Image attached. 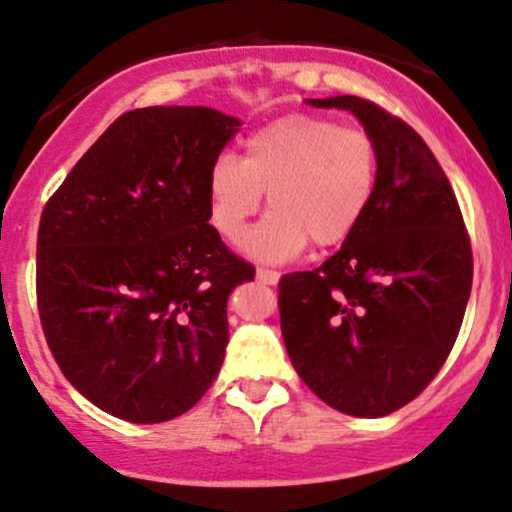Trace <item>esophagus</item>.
<instances>
[{"instance_id":"1","label":"esophagus","mask_w":512,"mask_h":512,"mask_svg":"<svg viewBox=\"0 0 512 512\" xmlns=\"http://www.w3.org/2000/svg\"><path fill=\"white\" fill-rule=\"evenodd\" d=\"M256 278H258V283H263V285H276L280 280V273L278 271H268V268H258Z\"/></svg>"}]
</instances>
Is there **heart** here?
Returning <instances> with one entry per match:
<instances>
[{
    "instance_id": "1",
    "label": "heart",
    "mask_w": 512,
    "mask_h": 512,
    "mask_svg": "<svg viewBox=\"0 0 512 512\" xmlns=\"http://www.w3.org/2000/svg\"><path fill=\"white\" fill-rule=\"evenodd\" d=\"M378 144L364 129L290 114L246 139L244 156L222 153L207 178L210 222L229 244L244 239L268 195L271 214L244 251L266 263L293 261L315 241L337 246L366 217L378 188Z\"/></svg>"
}]
</instances>
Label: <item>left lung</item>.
<instances>
[{
	"instance_id": "1",
	"label": "left lung",
	"mask_w": 512,
	"mask_h": 512,
	"mask_svg": "<svg viewBox=\"0 0 512 512\" xmlns=\"http://www.w3.org/2000/svg\"><path fill=\"white\" fill-rule=\"evenodd\" d=\"M307 102L349 109L378 144L381 168L342 249L280 278V332L298 376L329 408L383 417L417 398L452 351L474 278L469 234L412 126L361 97Z\"/></svg>"
}]
</instances>
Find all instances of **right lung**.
<instances>
[{
  "label": "right lung",
  "instance_id": "right-lung-1",
  "mask_svg": "<svg viewBox=\"0 0 512 512\" xmlns=\"http://www.w3.org/2000/svg\"><path fill=\"white\" fill-rule=\"evenodd\" d=\"M239 126L210 107L126 112L43 207L36 298L48 349L119 420L183 415L222 368L229 293L256 271L214 232L207 178Z\"/></svg>",
  "mask_w": 512,
  "mask_h": 512
}]
</instances>
